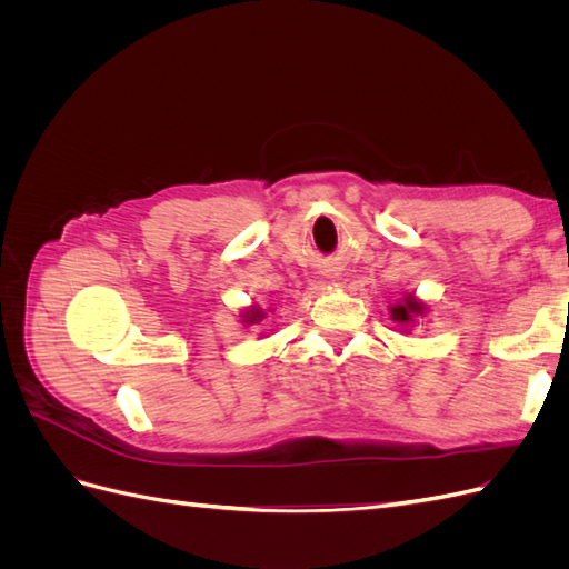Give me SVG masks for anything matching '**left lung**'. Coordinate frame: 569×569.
<instances>
[{
  "instance_id": "1",
  "label": "left lung",
  "mask_w": 569,
  "mask_h": 569,
  "mask_svg": "<svg viewBox=\"0 0 569 569\" xmlns=\"http://www.w3.org/2000/svg\"><path fill=\"white\" fill-rule=\"evenodd\" d=\"M418 313H422V306L412 297H406V303H399L391 308V318L396 322H412V318H416Z\"/></svg>"
}]
</instances>
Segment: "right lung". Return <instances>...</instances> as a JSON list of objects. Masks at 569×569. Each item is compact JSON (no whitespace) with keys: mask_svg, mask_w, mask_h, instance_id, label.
<instances>
[{"mask_svg":"<svg viewBox=\"0 0 569 569\" xmlns=\"http://www.w3.org/2000/svg\"><path fill=\"white\" fill-rule=\"evenodd\" d=\"M253 316H251V320H258V318H261V313H258V311H251Z\"/></svg>","mask_w":569,"mask_h":569,"instance_id":"obj_1","label":"right lung"}]
</instances>
